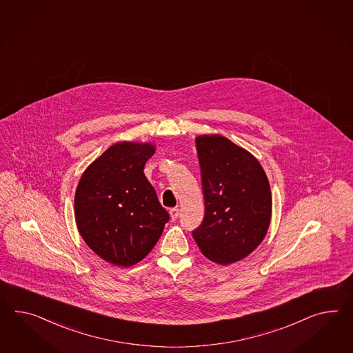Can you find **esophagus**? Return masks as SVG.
Returning <instances> with one entry per match:
<instances>
[{
	"label": "esophagus",
	"instance_id": "esophagus-1",
	"mask_svg": "<svg viewBox=\"0 0 353 353\" xmlns=\"http://www.w3.org/2000/svg\"><path fill=\"white\" fill-rule=\"evenodd\" d=\"M179 214H180V212H179L177 208L170 210V216H171L172 221H176V219H179Z\"/></svg>",
	"mask_w": 353,
	"mask_h": 353
}]
</instances>
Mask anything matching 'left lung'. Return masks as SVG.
Masks as SVG:
<instances>
[{"instance_id": "left-lung-1", "label": "left lung", "mask_w": 353, "mask_h": 353, "mask_svg": "<svg viewBox=\"0 0 353 353\" xmlns=\"http://www.w3.org/2000/svg\"><path fill=\"white\" fill-rule=\"evenodd\" d=\"M195 143L205 213L192 238L204 257L226 266L248 257L266 236L270 183L257 158L229 139L201 134Z\"/></svg>"}]
</instances>
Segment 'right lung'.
Returning a JSON list of instances; mask_svg holds the SVG:
<instances>
[{
  "label": "right lung",
  "mask_w": 353,
  "mask_h": 353,
  "mask_svg": "<svg viewBox=\"0 0 353 353\" xmlns=\"http://www.w3.org/2000/svg\"><path fill=\"white\" fill-rule=\"evenodd\" d=\"M152 143L121 141L87 167L74 196L77 229L92 252L119 267L146 257L170 219L143 173Z\"/></svg>",
  "instance_id": "add662e5"
}]
</instances>
